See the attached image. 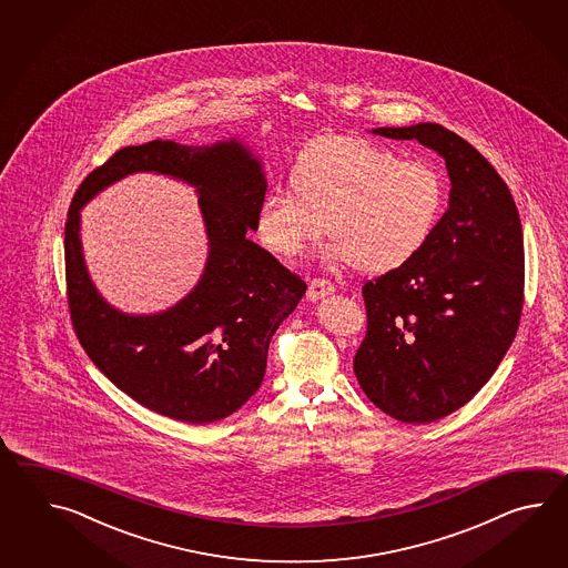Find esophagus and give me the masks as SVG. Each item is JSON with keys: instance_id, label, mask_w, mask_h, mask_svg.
Returning a JSON list of instances; mask_svg holds the SVG:
<instances>
[{"instance_id": "obj_1", "label": "esophagus", "mask_w": 568, "mask_h": 568, "mask_svg": "<svg viewBox=\"0 0 568 568\" xmlns=\"http://www.w3.org/2000/svg\"><path fill=\"white\" fill-rule=\"evenodd\" d=\"M335 292V284L333 282H328V280L323 278H314L311 280V284H308V290H306V296H308V301H323L326 296H331Z\"/></svg>"}]
</instances>
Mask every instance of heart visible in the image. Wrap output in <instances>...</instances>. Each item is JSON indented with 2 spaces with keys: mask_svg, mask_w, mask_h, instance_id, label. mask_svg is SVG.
<instances>
[{
  "mask_svg": "<svg viewBox=\"0 0 568 568\" xmlns=\"http://www.w3.org/2000/svg\"><path fill=\"white\" fill-rule=\"evenodd\" d=\"M291 193L274 191L257 211V235L270 252L298 257L325 233V260L386 274L410 264L430 242L447 186L424 160H398L351 135H325L306 145Z\"/></svg>",
  "mask_w": 568,
  "mask_h": 568,
  "instance_id": "1",
  "label": "heart"
}]
</instances>
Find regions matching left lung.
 Wrapping results in <instances>:
<instances>
[{"mask_svg": "<svg viewBox=\"0 0 568 568\" xmlns=\"http://www.w3.org/2000/svg\"><path fill=\"white\" fill-rule=\"evenodd\" d=\"M372 133L435 150L450 193L423 252L363 286L367 335L353 369L379 410L402 423H435L489 382L516 337L521 223L504 179L457 133L438 123Z\"/></svg>", "mask_w": 568, "mask_h": 568, "instance_id": "obj_1", "label": "left lung"}]
</instances>
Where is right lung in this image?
<instances>
[{"label": "right lung", "mask_w": 568, "mask_h": 568, "mask_svg": "<svg viewBox=\"0 0 568 568\" xmlns=\"http://www.w3.org/2000/svg\"><path fill=\"white\" fill-rule=\"evenodd\" d=\"M152 171L193 185L206 223V267L166 312L123 314L95 290L80 242V209L113 181ZM262 158L240 138L211 145L154 140L121 148L74 193L64 227L74 333L130 398L174 420L217 423L262 386L267 347L306 284L247 237L266 196Z\"/></svg>", "instance_id": "1"}]
</instances>
